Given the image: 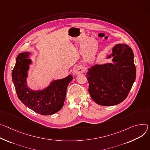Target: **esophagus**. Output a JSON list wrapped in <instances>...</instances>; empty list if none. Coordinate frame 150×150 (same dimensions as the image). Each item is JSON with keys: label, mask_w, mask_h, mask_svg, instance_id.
Segmentation results:
<instances>
[{"label": "esophagus", "mask_w": 150, "mask_h": 150, "mask_svg": "<svg viewBox=\"0 0 150 150\" xmlns=\"http://www.w3.org/2000/svg\"><path fill=\"white\" fill-rule=\"evenodd\" d=\"M84 71V67L81 65H77L73 70V74H78Z\"/></svg>", "instance_id": "obj_1"}]
</instances>
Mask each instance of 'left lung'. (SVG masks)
Masks as SVG:
<instances>
[{"mask_svg": "<svg viewBox=\"0 0 150 150\" xmlns=\"http://www.w3.org/2000/svg\"><path fill=\"white\" fill-rule=\"evenodd\" d=\"M111 58L113 63L95 64L88 69L86 74L91 98L96 104L103 106L123 102L136 79L134 55L128 45H116L106 58Z\"/></svg>", "mask_w": 150, "mask_h": 150, "instance_id": "left-lung-1", "label": "left lung"}]
</instances>
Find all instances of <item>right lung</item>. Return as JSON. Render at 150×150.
Returning a JSON list of instances; mask_svg holds the SVG:
<instances>
[{
  "mask_svg": "<svg viewBox=\"0 0 150 150\" xmlns=\"http://www.w3.org/2000/svg\"><path fill=\"white\" fill-rule=\"evenodd\" d=\"M30 53L20 54L12 72V79L16 93L20 101L28 108L41 115H51L59 111L64 105L67 88L73 79L71 75L51 81L46 88L34 91L27 83L28 70L32 61Z\"/></svg>",
  "mask_w": 150,
  "mask_h": 150,
  "instance_id": "add662e5",
  "label": "right lung"
}]
</instances>
